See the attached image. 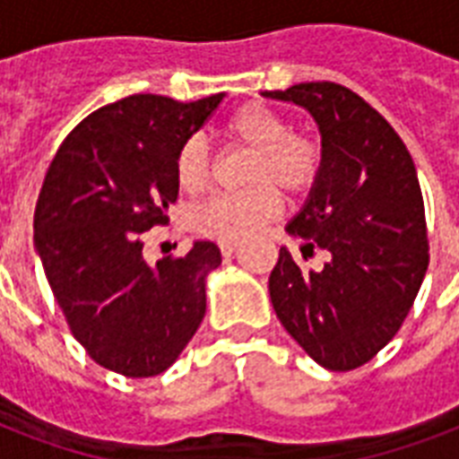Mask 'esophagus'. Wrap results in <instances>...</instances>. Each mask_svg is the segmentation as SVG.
<instances>
[{
  "label": "esophagus",
  "instance_id": "obj_1",
  "mask_svg": "<svg viewBox=\"0 0 459 459\" xmlns=\"http://www.w3.org/2000/svg\"><path fill=\"white\" fill-rule=\"evenodd\" d=\"M238 247V240H219V250H221L223 257H230Z\"/></svg>",
  "mask_w": 459,
  "mask_h": 459
}]
</instances>
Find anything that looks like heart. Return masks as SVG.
I'll list each match as a JSON object with an SVG mask.
<instances>
[{
    "label": "heart",
    "mask_w": 459,
    "mask_h": 459,
    "mask_svg": "<svg viewBox=\"0 0 459 459\" xmlns=\"http://www.w3.org/2000/svg\"><path fill=\"white\" fill-rule=\"evenodd\" d=\"M230 143L250 150L247 183L257 186L240 193H219L193 209L190 223L200 236L238 240L279 214L276 187L286 195H302L321 173L316 140L290 133V124L266 104L250 102L229 118ZM209 147L202 135L190 138L176 152V180L187 193H197L209 178Z\"/></svg>",
    "instance_id": "obj_1"
}]
</instances>
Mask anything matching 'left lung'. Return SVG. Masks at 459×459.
<instances>
[{
    "label": "left lung",
    "instance_id": "8db88e82",
    "mask_svg": "<svg viewBox=\"0 0 459 459\" xmlns=\"http://www.w3.org/2000/svg\"><path fill=\"white\" fill-rule=\"evenodd\" d=\"M312 114L321 173L288 223L305 269L288 247L269 276L283 328L331 371L362 367L398 333L429 266L420 178L405 143L374 107L338 82H300L262 92Z\"/></svg>",
    "mask_w": 459,
    "mask_h": 459
}]
</instances>
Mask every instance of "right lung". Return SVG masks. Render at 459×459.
<instances>
[{
	"label": "right lung",
	"mask_w": 459,
	"mask_h": 459,
	"mask_svg": "<svg viewBox=\"0 0 459 459\" xmlns=\"http://www.w3.org/2000/svg\"><path fill=\"white\" fill-rule=\"evenodd\" d=\"M221 100L124 97L82 118L47 169L35 247L71 333L104 369L157 377L204 319V279L221 264L219 247L197 240L183 257L150 264L143 238L169 221L176 152Z\"/></svg>",
	"instance_id": "right-lung-1"
}]
</instances>
